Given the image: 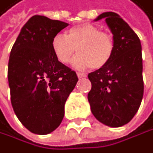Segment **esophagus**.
<instances>
[{
	"mask_svg": "<svg viewBox=\"0 0 153 153\" xmlns=\"http://www.w3.org/2000/svg\"><path fill=\"white\" fill-rule=\"evenodd\" d=\"M77 76H78V78H84V77H85L87 76V74H85V73H81V72H78L77 73Z\"/></svg>",
	"mask_w": 153,
	"mask_h": 153,
	"instance_id": "esophagus-1",
	"label": "esophagus"
}]
</instances>
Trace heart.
Masks as SVG:
<instances>
[{
    "instance_id": "b5f03b06",
    "label": "heart",
    "mask_w": 153,
    "mask_h": 153,
    "mask_svg": "<svg viewBox=\"0 0 153 153\" xmlns=\"http://www.w3.org/2000/svg\"><path fill=\"white\" fill-rule=\"evenodd\" d=\"M51 48L57 60L63 65L71 63L75 54L74 66L79 69L101 68L111 60L114 53V41L111 35L100 31L93 25L85 24L74 26L68 35L53 37Z\"/></svg>"
}]
</instances>
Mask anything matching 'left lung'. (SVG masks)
Listing matches in <instances>:
<instances>
[{
	"label": "left lung",
	"instance_id": "8db88e82",
	"mask_svg": "<svg viewBox=\"0 0 153 153\" xmlns=\"http://www.w3.org/2000/svg\"><path fill=\"white\" fill-rule=\"evenodd\" d=\"M104 18L113 34L114 53L105 66L88 74L91 89L88 99L99 122L118 128L134 117L142 102V46L139 37L118 14L105 12L95 21Z\"/></svg>",
	"mask_w": 153,
	"mask_h": 153
}]
</instances>
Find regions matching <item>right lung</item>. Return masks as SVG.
<instances>
[{
    "label": "right lung",
    "mask_w": 153,
    "mask_h": 153,
    "mask_svg": "<svg viewBox=\"0 0 153 153\" xmlns=\"http://www.w3.org/2000/svg\"><path fill=\"white\" fill-rule=\"evenodd\" d=\"M68 25L35 15L27 21L12 46L8 62L11 104L29 131L45 135L57 128L65 104L78 82L76 72L55 57L51 42Z\"/></svg>",
    "instance_id": "add662e5"
}]
</instances>
